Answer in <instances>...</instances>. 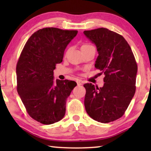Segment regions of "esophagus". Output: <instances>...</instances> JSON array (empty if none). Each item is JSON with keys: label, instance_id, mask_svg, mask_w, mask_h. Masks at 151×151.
Returning a JSON list of instances; mask_svg holds the SVG:
<instances>
[{"label": "esophagus", "instance_id": "1", "mask_svg": "<svg viewBox=\"0 0 151 151\" xmlns=\"http://www.w3.org/2000/svg\"><path fill=\"white\" fill-rule=\"evenodd\" d=\"M76 83H77V85L78 86H80L82 85V83H81V80H77L76 81Z\"/></svg>", "mask_w": 151, "mask_h": 151}]
</instances>
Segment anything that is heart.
Instances as JSON below:
<instances>
[{"label":"heart","mask_w":151,"mask_h":151,"mask_svg":"<svg viewBox=\"0 0 151 151\" xmlns=\"http://www.w3.org/2000/svg\"><path fill=\"white\" fill-rule=\"evenodd\" d=\"M90 47H92V45H89V44H84L81 46V49H83V48H85Z\"/></svg>","instance_id":"heart-1"}]
</instances>
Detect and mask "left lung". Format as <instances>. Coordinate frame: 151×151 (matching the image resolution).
Wrapping results in <instances>:
<instances>
[{
	"label": "left lung",
	"mask_w": 151,
	"mask_h": 151,
	"mask_svg": "<svg viewBox=\"0 0 151 151\" xmlns=\"http://www.w3.org/2000/svg\"><path fill=\"white\" fill-rule=\"evenodd\" d=\"M96 45L99 56L94 65L104 73L103 87L86 83V111L95 121L108 123L121 118L136 91L137 64L122 35L105 28L84 31Z\"/></svg>",
	"instance_id": "1"
}]
</instances>
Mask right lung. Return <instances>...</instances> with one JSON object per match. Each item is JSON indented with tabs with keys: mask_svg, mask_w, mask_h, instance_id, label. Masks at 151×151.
I'll return each instance as SVG.
<instances>
[{
	"mask_svg": "<svg viewBox=\"0 0 151 151\" xmlns=\"http://www.w3.org/2000/svg\"><path fill=\"white\" fill-rule=\"evenodd\" d=\"M77 30L47 27L33 33L17 64V89L27 113L43 124H50L65 114L66 101L76 83L53 80L56 65Z\"/></svg>",
	"mask_w": 151,
	"mask_h": 151,
	"instance_id": "right-lung-1",
	"label": "right lung"
}]
</instances>
